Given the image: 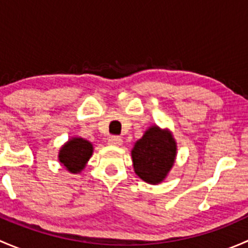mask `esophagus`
Returning <instances> with one entry per match:
<instances>
[{"mask_svg":"<svg viewBox=\"0 0 248 248\" xmlns=\"http://www.w3.org/2000/svg\"><path fill=\"white\" fill-rule=\"evenodd\" d=\"M108 142L110 145H115V146H119V145L122 144V139L121 137H117V136H112L110 137Z\"/></svg>","mask_w":248,"mask_h":248,"instance_id":"esophagus-1","label":"esophagus"}]
</instances>
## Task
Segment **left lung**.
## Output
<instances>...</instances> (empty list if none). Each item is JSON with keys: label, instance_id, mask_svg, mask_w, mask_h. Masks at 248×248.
Here are the masks:
<instances>
[{"label": "left lung", "instance_id": "left-lung-1", "mask_svg": "<svg viewBox=\"0 0 248 248\" xmlns=\"http://www.w3.org/2000/svg\"><path fill=\"white\" fill-rule=\"evenodd\" d=\"M176 145L171 134L154 126L147 129L132 150L134 171L149 184H159L174 164Z\"/></svg>", "mask_w": 248, "mask_h": 248}]
</instances>
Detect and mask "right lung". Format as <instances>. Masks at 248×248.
<instances>
[{"label": "right lung", "instance_id": "add662e5", "mask_svg": "<svg viewBox=\"0 0 248 248\" xmlns=\"http://www.w3.org/2000/svg\"><path fill=\"white\" fill-rule=\"evenodd\" d=\"M92 144L81 138L69 140L60 150V162L71 172H79L84 169L85 164L92 155Z\"/></svg>", "mask_w": 248, "mask_h": 248}]
</instances>
